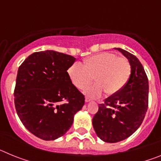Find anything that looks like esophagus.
<instances>
[{
    "instance_id": "1",
    "label": "esophagus",
    "mask_w": 161,
    "mask_h": 161,
    "mask_svg": "<svg viewBox=\"0 0 161 161\" xmlns=\"http://www.w3.org/2000/svg\"><path fill=\"white\" fill-rule=\"evenodd\" d=\"M91 101V99L89 97H85V102H89Z\"/></svg>"
}]
</instances>
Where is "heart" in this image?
<instances>
[{
	"label": "heart",
	"mask_w": 161,
	"mask_h": 161,
	"mask_svg": "<svg viewBox=\"0 0 161 161\" xmlns=\"http://www.w3.org/2000/svg\"><path fill=\"white\" fill-rule=\"evenodd\" d=\"M68 75L74 86L81 90L89 87L94 78L97 84L86 93L91 97H98L105 91L111 95L123 89L130 77V65L125 58L103 52L85 59L83 65H71Z\"/></svg>",
	"instance_id": "1"
}]
</instances>
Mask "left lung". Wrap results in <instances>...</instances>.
<instances>
[{
  "mask_svg": "<svg viewBox=\"0 0 161 161\" xmlns=\"http://www.w3.org/2000/svg\"><path fill=\"white\" fill-rule=\"evenodd\" d=\"M130 65L128 81L98 106L93 126L104 142L117 143L130 137L143 123L148 106V80L138 58L121 48Z\"/></svg>",
  "mask_w": 161,
  "mask_h": 161,
  "instance_id": "8db88e82",
  "label": "left lung"
}]
</instances>
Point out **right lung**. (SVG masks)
<instances>
[{
	"label": "right lung",
	"mask_w": 161,
	"mask_h": 161,
	"mask_svg": "<svg viewBox=\"0 0 161 161\" xmlns=\"http://www.w3.org/2000/svg\"><path fill=\"white\" fill-rule=\"evenodd\" d=\"M72 55L47 50L29 55L18 71L14 104L20 120L31 133L55 140L71 127L85 97L71 82ZM67 100L64 104L61 101Z\"/></svg>",
	"instance_id": "obj_1"
}]
</instances>
